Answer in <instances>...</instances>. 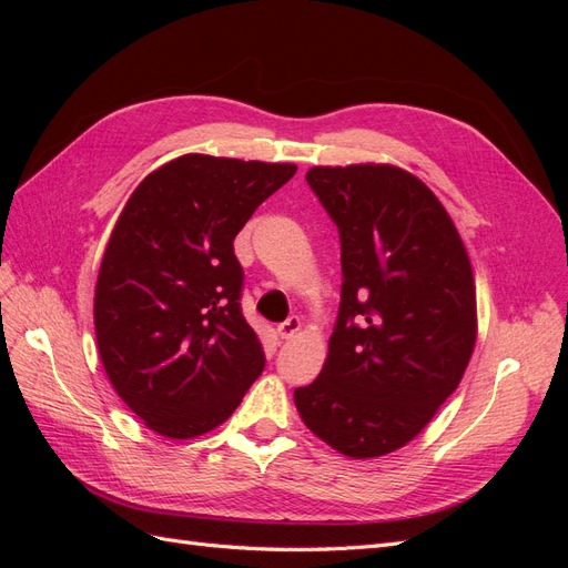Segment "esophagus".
<instances>
[{"label": "esophagus", "instance_id": "34e87169", "mask_svg": "<svg viewBox=\"0 0 568 568\" xmlns=\"http://www.w3.org/2000/svg\"><path fill=\"white\" fill-rule=\"evenodd\" d=\"M298 329H301V320L298 317H288L286 322H282L277 326V334H280V338L288 341V338H294L298 334Z\"/></svg>", "mask_w": 568, "mask_h": 568}]
</instances>
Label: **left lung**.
<instances>
[{
	"instance_id": "left-lung-1",
	"label": "left lung",
	"mask_w": 568,
	"mask_h": 568,
	"mask_svg": "<svg viewBox=\"0 0 568 568\" xmlns=\"http://www.w3.org/2000/svg\"><path fill=\"white\" fill-rule=\"evenodd\" d=\"M305 180L338 227L343 282L326 363L294 400L334 450L379 457L432 422L469 365L471 265L440 201L405 170L313 168Z\"/></svg>"
}]
</instances>
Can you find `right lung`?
<instances>
[{"label":"right lung","mask_w":568,"mask_h":568,"mask_svg":"<svg viewBox=\"0 0 568 568\" xmlns=\"http://www.w3.org/2000/svg\"><path fill=\"white\" fill-rule=\"evenodd\" d=\"M294 173L189 153L153 170L120 213L97 280V343L113 388L156 434L211 432L265 369L234 236Z\"/></svg>","instance_id":"obj_1"}]
</instances>
